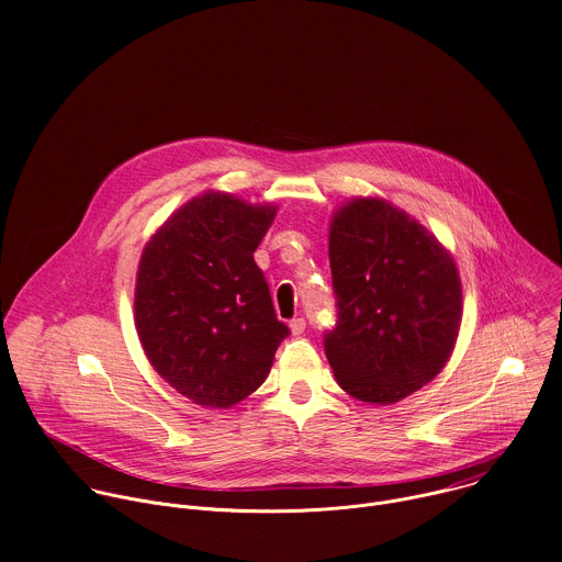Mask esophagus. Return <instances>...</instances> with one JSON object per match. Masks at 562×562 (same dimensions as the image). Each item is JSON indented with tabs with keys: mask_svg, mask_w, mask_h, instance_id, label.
Wrapping results in <instances>:
<instances>
[{
	"mask_svg": "<svg viewBox=\"0 0 562 562\" xmlns=\"http://www.w3.org/2000/svg\"><path fill=\"white\" fill-rule=\"evenodd\" d=\"M289 329H291L293 336H302L304 329H306V319L304 317H293L289 323Z\"/></svg>",
	"mask_w": 562,
	"mask_h": 562,
	"instance_id": "esophagus-1",
	"label": "esophagus"
}]
</instances>
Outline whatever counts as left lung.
<instances>
[{
  "label": "left lung",
  "mask_w": 562,
  "mask_h": 562,
  "mask_svg": "<svg viewBox=\"0 0 562 562\" xmlns=\"http://www.w3.org/2000/svg\"><path fill=\"white\" fill-rule=\"evenodd\" d=\"M338 323L325 336L338 384L391 405L431 382L462 319L451 254L418 220L382 198L342 204L329 226Z\"/></svg>",
  "instance_id": "obj_1"
}]
</instances>
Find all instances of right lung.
<instances>
[{"instance_id": "add662e5", "label": "right lung", "mask_w": 562, "mask_h": 562, "mask_svg": "<svg viewBox=\"0 0 562 562\" xmlns=\"http://www.w3.org/2000/svg\"><path fill=\"white\" fill-rule=\"evenodd\" d=\"M276 211L206 191L180 206L142 251L135 280L142 349L195 405L228 409L251 395L289 336L254 260Z\"/></svg>"}]
</instances>
